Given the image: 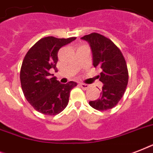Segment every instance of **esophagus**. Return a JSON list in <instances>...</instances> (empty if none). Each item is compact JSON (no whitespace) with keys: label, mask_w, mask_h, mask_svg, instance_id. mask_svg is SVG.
<instances>
[{"label":"esophagus","mask_w":153,"mask_h":153,"mask_svg":"<svg viewBox=\"0 0 153 153\" xmlns=\"http://www.w3.org/2000/svg\"><path fill=\"white\" fill-rule=\"evenodd\" d=\"M80 86H81L82 89H84V90H86V89L88 88L89 86H90V85H88V84H85V83H80Z\"/></svg>","instance_id":"1"}]
</instances>
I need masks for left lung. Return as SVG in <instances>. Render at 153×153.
<instances>
[{
	"label": "left lung",
	"instance_id": "obj_1",
	"mask_svg": "<svg viewBox=\"0 0 153 153\" xmlns=\"http://www.w3.org/2000/svg\"><path fill=\"white\" fill-rule=\"evenodd\" d=\"M81 39L91 46L94 67L102 69L98 76L103 83L100 98L89 102V104L101 111L112 109L121 100L128 84L126 59L120 49L102 35L94 32Z\"/></svg>",
	"mask_w": 153,
	"mask_h": 153
}]
</instances>
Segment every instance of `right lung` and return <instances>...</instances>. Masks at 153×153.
<instances>
[{"instance_id":"1","label":"right lung","mask_w":153,"mask_h":153,"mask_svg":"<svg viewBox=\"0 0 153 153\" xmlns=\"http://www.w3.org/2000/svg\"><path fill=\"white\" fill-rule=\"evenodd\" d=\"M75 39L43 38L29 49L23 60L20 69L23 93L31 105L41 114L61 113L68 104L70 92L77 86L73 81L60 83L54 74H50V70L56 68L59 50Z\"/></svg>"}]
</instances>
